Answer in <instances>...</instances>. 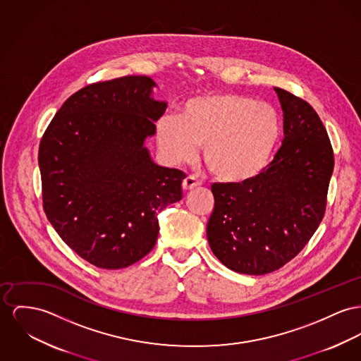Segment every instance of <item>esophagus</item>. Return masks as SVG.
I'll return each mask as SVG.
<instances>
[{
  "label": "esophagus",
  "instance_id": "esophagus-1",
  "mask_svg": "<svg viewBox=\"0 0 361 361\" xmlns=\"http://www.w3.org/2000/svg\"><path fill=\"white\" fill-rule=\"evenodd\" d=\"M201 185V182L195 178V176H192V175H189V176H186L185 179H183V182H182V186H183V190H192L194 188H197V186H200Z\"/></svg>",
  "mask_w": 361,
  "mask_h": 361
}]
</instances>
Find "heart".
<instances>
[{
    "mask_svg": "<svg viewBox=\"0 0 361 361\" xmlns=\"http://www.w3.org/2000/svg\"><path fill=\"white\" fill-rule=\"evenodd\" d=\"M276 109L250 97L220 93L186 101L178 118L157 123L156 138L173 163L202 157L219 179L240 183L259 175L281 138Z\"/></svg>",
    "mask_w": 361,
    "mask_h": 361,
    "instance_id": "b5f03b06",
    "label": "heart"
}]
</instances>
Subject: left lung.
Here are the masks:
<instances>
[{
    "label": "left lung",
    "instance_id": "left-lung-1",
    "mask_svg": "<svg viewBox=\"0 0 361 361\" xmlns=\"http://www.w3.org/2000/svg\"><path fill=\"white\" fill-rule=\"evenodd\" d=\"M283 111V144L259 175L214 183L207 237L227 268L264 275L294 259L323 220L334 169L327 131L312 106L275 87Z\"/></svg>",
    "mask_w": 361,
    "mask_h": 361
}]
</instances>
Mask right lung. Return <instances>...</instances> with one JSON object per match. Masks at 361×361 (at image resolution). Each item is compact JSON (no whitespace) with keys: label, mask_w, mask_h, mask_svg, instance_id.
Listing matches in <instances>:
<instances>
[{"label":"right lung","mask_w":361,"mask_h":361,"mask_svg":"<svg viewBox=\"0 0 361 361\" xmlns=\"http://www.w3.org/2000/svg\"><path fill=\"white\" fill-rule=\"evenodd\" d=\"M147 76L85 86L42 135L38 164L44 211L73 252L98 268L137 263L154 246L157 215L182 198L180 169L154 164L145 140L167 104Z\"/></svg>","instance_id":"add662e5"}]
</instances>
